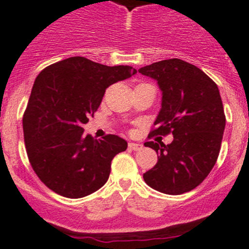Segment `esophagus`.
Returning a JSON list of instances; mask_svg holds the SVG:
<instances>
[{
    "instance_id": "esophagus-1",
    "label": "esophagus",
    "mask_w": 249,
    "mask_h": 249,
    "mask_svg": "<svg viewBox=\"0 0 249 249\" xmlns=\"http://www.w3.org/2000/svg\"><path fill=\"white\" fill-rule=\"evenodd\" d=\"M142 147L143 145L141 144V143H135V142L129 143V148L131 150H140V149H142Z\"/></svg>"
}]
</instances>
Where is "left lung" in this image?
<instances>
[{
  "mask_svg": "<svg viewBox=\"0 0 249 249\" xmlns=\"http://www.w3.org/2000/svg\"><path fill=\"white\" fill-rule=\"evenodd\" d=\"M139 72L157 80L162 95L149 136L173 135L170 144L144 143L159 157L143 179L164 194L190 192L207 177L219 155L225 129L219 89L199 67L180 59L154 62Z\"/></svg>",
  "mask_w": 249,
  "mask_h": 249,
  "instance_id": "1",
  "label": "left lung"
}]
</instances>
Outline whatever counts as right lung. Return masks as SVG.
<instances>
[{
	"mask_svg": "<svg viewBox=\"0 0 249 249\" xmlns=\"http://www.w3.org/2000/svg\"><path fill=\"white\" fill-rule=\"evenodd\" d=\"M137 73L131 66H106L72 56L46 67L32 87L22 118L32 169L49 189L79 199L107 182L113 158L127 148L117 135H84L109 85Z\"/></svg>",
	"mask_w": 249,
	"mask_h": 249,
	"instance_id": "1",
	"label": "right lung"
}]
</instances>
